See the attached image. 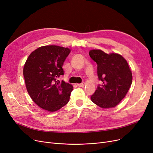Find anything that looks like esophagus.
<instances>
[{"label": "esophagus", "instance_id": "34e87169", "mask_svg": "<svg viewBox=\"0 0 153 153\" xmlns=\"http://www.w3.org/2000/svg\"><path fill=\"white\" fill-rule=\"evenodd\" d=\"M77 86H78V87H84V83H82V84H78Z\"/></svg>", "mask_w": 153, "mask_h": 153}]
</instances>
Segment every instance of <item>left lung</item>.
I'll list each match as a JSON object with an SVG mask.
<instances>
[{
  "instance_id": "obj_1",
  "label": "left lung",
  "mask_w": 153,
  "mask_h": 153,
  "mask_svg": "<svg viewBox=\"0 0 153 153\" xmlns=\"http://www.w3.org/2000/svg\"><path fill=\"white\" fill-rule=\"evenodd\" d=\"M89 55L97 64V74L101 81L91 99L101 108L114 107L131 85L132 73L128 62L121 55L107 54L100 50H91Z\"/></svg>"
}]
</instances>
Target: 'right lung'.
<instances>
[{
	"label": "right lung",
	"mask_w": 153,
	"mask_h": 153,
	"mask_svg": "<svg viewBox=\"0 0 153 153\" xmlns=\"http://www.w3.org/2000/svg\"><path fill=\"white\" fill-rule=\"evenodd\" d=\"M70 51L59 46H44L27 59L24 68L27 90L41 108L55 112L68 103L73 86L58 78L64 75L62 66Z\"/></svg>",
	"instance_id": "add662e5"
}]
</instances>
